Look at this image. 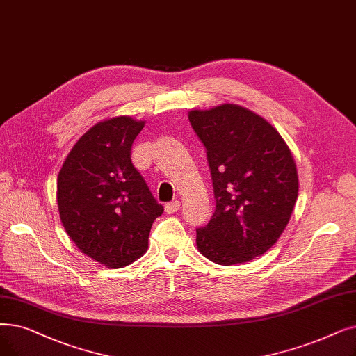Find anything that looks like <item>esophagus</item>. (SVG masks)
I'll return each mask as SVG.
<instances>
[{
  "mask_svg": "<svg viewBox=\"0 0 356 356\" xmlns=\"http://www.w3.org/2000/svg\"><path fill=\"white\" fill-rule=\"evenodd\" d=\"M179 208H180V200H177V199L172 200V202H167L165 204V212H168V213L177 212Z\"/></svg>",
  "mask_w": 356,
  "mask_h": 356,
  "instance_id": "obj_1",
  "label": "esophagus"
}]
</instances>
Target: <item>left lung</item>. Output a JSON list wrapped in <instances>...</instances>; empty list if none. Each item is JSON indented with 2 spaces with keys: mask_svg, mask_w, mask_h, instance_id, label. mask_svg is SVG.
<instances>
[{
  "mask_svg": "<svg viewBox=\"0 0 356 356\" xmlns=\"http://www.w3.org/2000/svg\"><path fill=\"white\" fill-rule=\"evenodd\" d=\"M207 149L215 211L196 228L199 252L229 266L268 252L285 229L298 196L292 154L264 118L237 104L189 112Z\"/></svg>",
  "mask_w": 356,
  "mask_h": 356,
  "instance_id": "1",
  "label": "left lung"
}]
</instances>
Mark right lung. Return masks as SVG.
Listing matches in <instances>:
<instances>
[{"label":"right lung","instance_id":"obj_1","mask_svg":"<svg viewBox=\"0 0 356 356\" xmlns=\"http://www.w3.org/2000/svg\"><path fill=\"white\" fill-rule=\"evenodd\" d=\"M144 122L129 116L87 131L58 175V208L67 234L88 257L123 268L148 247L154 220L164 212L132 164L134 140Z\"/></svg>","mask_w":356,"mask_h":356}]
</instances>
